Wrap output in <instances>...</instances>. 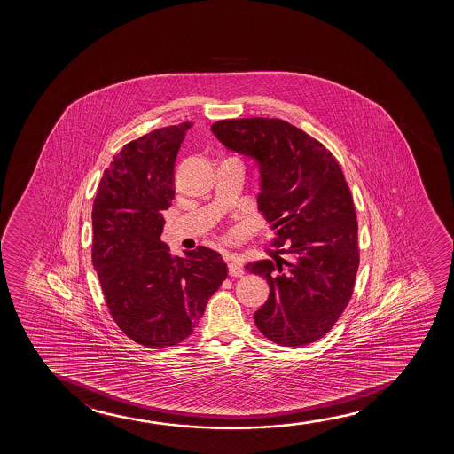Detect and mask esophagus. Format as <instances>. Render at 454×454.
Segmentation results:
<instances>
[{
    "label": "esophagus",
    "instance_id": "1",
    "mask_svg": "<svg viewBox=\"0 0 454 454\" xmlns=\"http://www.w3.org/2000/svg\"><path fill=\"white\" fill-rule=\"evenodd\" d=\"M228 270H230L231 276L240 278L243 274L242 261H240L239 257H236V255H231L230 263H228Z\"/></svg>",
    "mask_w": 454,
    "mask_h": 454
}]
</instances>
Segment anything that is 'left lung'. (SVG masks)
Masks as SVG:
<instances>
[{
	"instance_id": "8db88e82",
	"label": "left lung",
	"mask_w": 454,
	"mask_h": 454,
	"mask_svg": "<svg viewBox=\"0 0 454 454\" xmlns=\"http://www.w3.org/2000/svg\"><path fill=\"white\" fill-rule=\"evenodd\" d=\"M212 133L257 162L259 211L276 231L273 259L247 265L270 296L254 313L268 340L299 348L323 338L341 317L358 270V223L335 156L282 119H224Z\"/></svg>"
}]
</instances>
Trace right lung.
Listing matches in <instances>:
<instances>
[{"mask_svg":"<svg viewBox=\"0 0 454 454\" xmlns=\"http://www.w3.org/2000/svg\"><path fill=\"white\" fill-rule=\"evenodd\" d=\"M192 122L125 144L104 170L93 205V265L119 329L150 348L192 335L206 304L228 276L214 249L174 257L161 242L175 197L176 153Z\"/></svg>","mask_w":454,"mask_h":454,"instance_id":"1","label":"right lung"}]
</instances>
